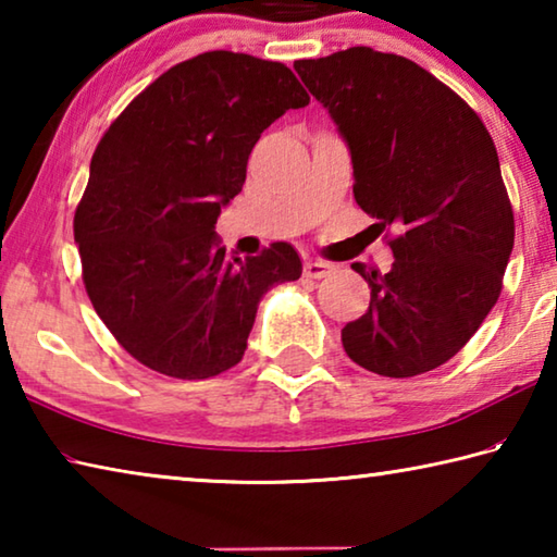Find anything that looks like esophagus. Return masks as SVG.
I'll use <instances>...</instances> for the list:
<instances>
[{
    "instance_id": "obj_1",
    "label": "esophagus",
    "mask_w": 557,
    "mask_h": 557,
    "mask_svg": "<svg viewBox=\"0 0 557 557\" xmlns=\"http://www.w3.org/2000/svg\"><path fill=\"white\" fill-rule=\"evenodd\" d=\"M334 272V265H329V262H319V260H307L305 262V277H312V280H322L329 277Z\"/></svg>"
}]
</instances>
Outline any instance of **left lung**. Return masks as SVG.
<instances>
[{
	"mask_svg": "<svg viewBox=\"0 0 557 557\" xmlns=\"http://www.w3.org/2000/svg\"><path fill=\"white\" fill-rule=\"evenodd\" d=\"M354 164V199L388 240L391 272L354 270L369 312L342 329L351 361L388 379L447 363L502 295L513 250L494 139L455 90L403 55L369 46L295 61Z\"/></svg>",
	"mask_w": 557,
	"mask_h": 557,
	"instance_id": "left-lung-1",
	"label": "left lung"
}]
</instances>
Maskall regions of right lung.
<instances>
[{"instance_id": "right-lung-1", "label": "right lung", "mask_w": 557, "mask_h": 557, "mask_svg": "<svg viewBox=\"0 0 557 557\" xmlns=\"http://www.w3.org/2000/svg\"><path fill=\"white\" fill-rule=\"evenodd\" d=\"M305 106L285 63L206 51L159 75L102 135L73 233L92 307L147 369L182 381L233 369L262 295L299 280L289 243L228 260L215 221L262 132Z\"/></svg>"}]
</instances>
